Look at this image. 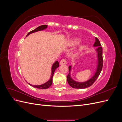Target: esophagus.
<instances>
[{"label":"esophagus","instance_id":"esophagus-1","mask_svg":"<svg viewBox=\"0 0 122 122\" xmlns=\"http://www.w3.org/2000/svg\"><path fill=\"white\" fill-rule=\"evenodd\" d=\"M67 64V61L65 60V59H62V60L60 62V65H66Z\"/></svg>","mask_w":122,"mask_h":122}]
</instances>
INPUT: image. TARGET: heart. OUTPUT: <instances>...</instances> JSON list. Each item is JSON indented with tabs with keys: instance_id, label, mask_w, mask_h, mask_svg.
I'll return each instance as SVG.
<instances>
[{
	"instance_id": "b5f03b06",
	"label": "heart",
	"mask_w": 122,
	"mask_h": 122,
	"mask_svg": "<svg viewBox=\"0 0 122 122\" xmlns=\"http://www.w3.org/2000/svg\"><path fill=\"white\" fill-rule=\"evenodd\" d=\"M80 42V40L78 38H75V39H73L72 40H71V41H70V45L71 46H74V45H75L76 44H78ZM86 45H83L81 46L80 47L79 49L80 50H83V49H84L85 48H86Z\"/></svg>"
}]
</instances>
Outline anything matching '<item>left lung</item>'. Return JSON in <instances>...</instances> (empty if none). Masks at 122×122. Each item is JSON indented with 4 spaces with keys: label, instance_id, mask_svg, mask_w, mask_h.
Instances as JSON below:
<instances>
[{
    "label": "left lung",
    "instance_id": "1",
    "mask_svg": "<svg viewBox=\"0 0 122 122\" xmlns=\"http://www.w3.org/2000/svg\"><path fill=\"white\" fill-rule=\"evenodd\" d=\"M96 41L94 44V46L97 47L96 52L97 53V69L96 70V72L94 75L91 77V78L86 81L85 82H78L74 80H73L71 76V72L72 66H70L69 67V74L67 76V81L69 84L72 87L74 88H86L91 86L93 84L96 79L98 78L100 74L103 67V57H102V47H101V45L100 43L99 40L97 38H95Z\"/></svg>",
    "mask_w": 122,
    "mask_h": 122
}]
</instances>
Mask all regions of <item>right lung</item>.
<instances>
[{
  "label": "right lung",
  "mask_w": 122,
  "mask_h": 122,
  "mask_svg": "<svg viewBox=\"0 0 122 122\" xmlns=\"http://www.w3.org/2000/svg\"><path fill=\"white\" fill-rule=\"evenodd\" d=\"M47 27V25H41L40 26H39L38 27H37L34 30H33L30 32H29L28 33V34L26 36H27L29 35H30L32 33H34L35 32H37L39 31H41V30H43L44 29H46ZM59 67V63L58 61H56L53 64L52 66V68H51V76L50 77V79L47 81L46 83H44L43 84L41 85H39V86H34V85L30 84V83H28L30 86L37 88H40V89H46V88H49L51 85L52 84V78H53V76L54 74V73L55 72V70H56V68H57Z\"/></svg>",
  "instance_id": "right-lung-1"
}]
</instances>
